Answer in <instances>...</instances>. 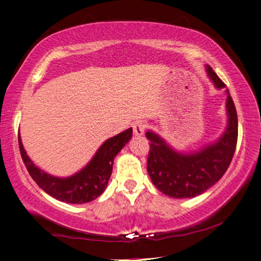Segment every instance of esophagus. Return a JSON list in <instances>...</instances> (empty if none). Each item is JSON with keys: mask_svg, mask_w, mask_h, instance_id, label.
Wrapping results in <instances>:
<instances>
[{"mask_svg": "<svg viewBox=\"0 0 261 261\" xmlns=\"http://www.w3.org/2000/svg\"><path fill=\"white\" fill-rule=\"evenodd\" d=\"M133 132L134 134L137 135V137H139V135H142L143 132H145L146 129V122L142 121V120H138V121L133 122Z\"/></svg>", "mask_w": 261, "mask_h": 261, "instance_id": "1", "label": "esophagus"}]
</instances>
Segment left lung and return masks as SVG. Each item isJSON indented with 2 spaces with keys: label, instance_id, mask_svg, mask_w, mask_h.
I'll return each mask as SVG.
<instances>
[{
  "label": "left lung",
  "instance_id": "left-lung-1",
  "mask_svg": "<svg viewBox=\"0 0 261 261\" xmlns=\"http://www.w3.org/2000/svg\"><path fill=\"white\" fill-rule=\"evenodd\" d=\"M207 73L217 88H225L214 70L207 66ZM227 92L228 124L225 133L215 143L203 147L193 154L177 153L153 132H147L149 153L147 171L159 191L171 198H194L202 194L227 171L238 141V115L231 95Z\"/></svg>",
  "mask_w": 261,
  "mask_h": 261
}]
</instances>
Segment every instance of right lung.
<instances>
[{"mask_svg": "<svg viewBox=\"0 0 261 261\" xmlns=\"http://www.w3.org/2000/svg\"><path fill=\"white\" fill-rule=\"evenodd\" d=\"M132 128L108 139L100 147L89 164L76 174L69 177H56L37 168L25 153L18 133V147L30 176L39 187L60 201L68 203H85L103 193L112 175L113 161L122 147L129 141Z\"/></svg>", "mask_w": 261, "mask_h": 261, "instance_id": "1", "label": "right lung"}]
</instances>
